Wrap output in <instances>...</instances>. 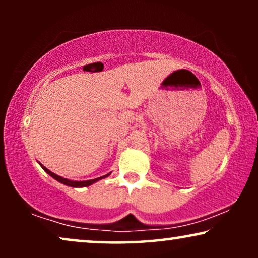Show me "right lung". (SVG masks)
I'll return each mask as SVG.
<instances>
[{
	"label": "right lung",
	"instance_id": "obj_1",
	"mask_svg": "<svg viewBox=\"0 0 258 258\" xmlns=\"http://www.w3.org/2000/svg\"><path fill=\"white\" fill-rule=\"evenodd\" d=\"M40 165L42 168H43V170L47 172V174H49L51 176V177H54L56 181H58V182H61V183H63V184H66V185H69V186H73V188H81V186H88V185H91L93 184V183H95V182H97V181H100V179H102V178H104V177H108L109 175L110 174H107V175H104V176H102V177H98V178H94V179H89V181H82V182H77V181H70V179H67V178H63V177H61V176H58V175H56V174H54V172L52 171H50L49 170V169H47L44 167L43 164H41L40 163Z\"/></svg>",
	"mask_w": 258,
	"mask_h": 258
}]
</instances>
